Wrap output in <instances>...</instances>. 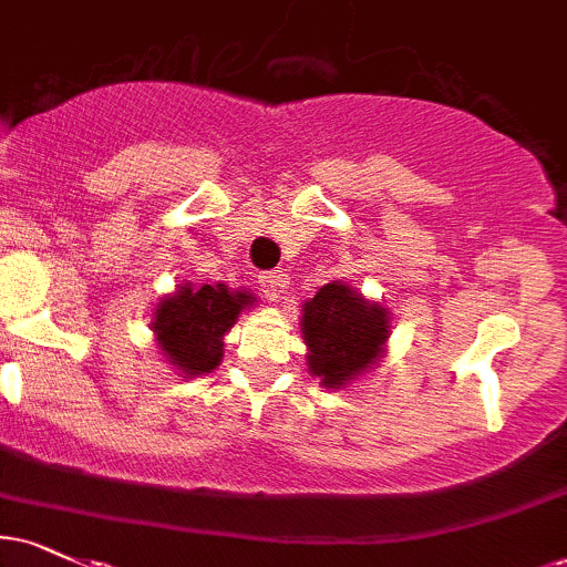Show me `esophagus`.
<instances>
[{"mask_svg":"<svg viewBox=\"0 0 567 567\" xmlns=\"http://www.w3.org/2000/svg\"><path fill=\"white\" fill-rule=\"evenodd\" d=\"M282 288L285 275H279V271H261V275H258V290H261L269 301H277V298L282 296Z\"/></svg>","mask_w":567,"mask_h":567,"instance_id":"34e87169","label":"esophagus"}]
</instances>
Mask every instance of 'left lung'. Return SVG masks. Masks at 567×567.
I'll list each match as a JSON object with an SVG mask.
<instances>
[{"label": "left lung", "mask_w": 567, "mask_h": 567, "mask_svg": "<svg viewBox=\"0 0 567 567\" xmlns=\"http://www.w3.org/2000/svg\"><path fill=\"white\" fill-rule=\"evenodd\" d=\"M301 330L311 351L309 370L330 389L373 365L389 336L386 311L338 282L303 303Z\"/></svg>", "instance_id": "8db88e82"}]
</instances>
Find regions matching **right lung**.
<instances>
[{
	"label": "right lung",
	"instance_id": "right-lung-1",
	"mask_svg": "<svg viewBox=\"0 0 567 567\" xmlns=\"http://www.w3.org/2000/svg\"><path fill=\"white\" fill-rule=\"evenodd\" d=\"M250 303V292H231L226 285L181 288L159 303L157 320L152 324L173 365L186 375L210 373L224 357L226 330Z\"/></svg>",
	"mask_w": 567,
	"mask_h": 567
}]
</instances>
